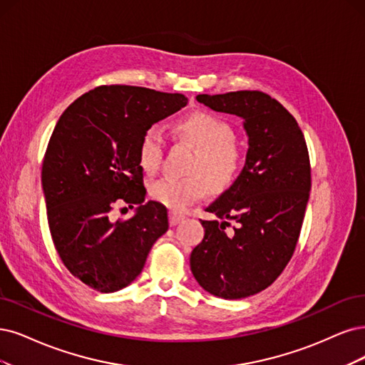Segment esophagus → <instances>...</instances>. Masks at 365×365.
Returning <instances> with one entry per match:
<instances>
[{
  "label": "esophagus",
  "mask_w": 365,
  "mask_h": 365,
  "mask_svg": "<svg viewBox=\"0 0 365 365\" xmlns=\"http://www.w3.org/2000/svg\"><path fill=\"white\" fill-rule=\"evenodd\" d=\"M168 220H170L171 225H178V224H180L185 220V217H183V215L178 213V212H170Z\"/></svg>",
  "instance_id": "1"
}]
</instances>
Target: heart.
<instances>
[{
	"label": "heart",
	"instance_id": "heart-1",
	"mask_svg": "<svg viewBox=\"0 0 365 365\" xmlns=\"http://www.w3.org/2000/svg\"><path fill=\"white\" fill-rule=\"evenodd\" d=\"M178 137L195 148L186 178H162L150 185L152 200L171 210H183L203 198L207 185L213 192L230 186L242 168V152L233 143L235 132L225 120L206 111H197L179 120L174 128ZM164 153V137L158 128H148L140 143L138 158L144 171L155 173ZM206 178L208 182L204 179Z\"/></svg>",
	"mask_w": 365,
	"mask_h": 365
}]
</instances>
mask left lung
<instances>
[{
    "label": "left lung",
    "mask_w": 365,
    "mask_h": 365,
    "mask_svg": "<svg viewBox=\"0 0 365 365\" xmlns=\"http://www.w3.org/2000/svg\"><path fill=\"white\" fill-rule=\"evenodd\" d=\"M197 101L244 120L248 152L235 183L206 209L217 220L201 221L205 237L191 252V271L210 294L242 299L271 286L292 259L312 190L307 144L293 115L266 93Z\"/></svg>",
    "instance_id": "1"
}]
</instances>
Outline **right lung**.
I'll return each instance as SVG.
<instances>
[{
  "instance_id": "1",
  "label": "right lung",
  "mask_w": 365,
  "mask_h": 365,
  "mask_svg": "<svg viewBox=\"0 0 365 365\" xmlns=\"http://www.w3.org/2000/svg\"><path fill=\"white\" fill-rule=\"evenodd\" d=\"M186 105L180 93L102 86L57 121L42 167L48 224L64 266L88 287L129 286L168 230L165 206L144 201L138 148L148 128ZM120 202L139 205L129 220H113Z\"/></svg>"
}]
</instances>
